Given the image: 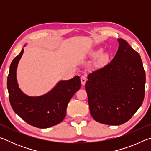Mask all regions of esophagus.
Instances as JSON below:
<instances>
[{
  "label": "esophagus",
  "instance_id": "1",
  "mask_svg": "<svg viewBox=\"0 0 151 151\" xmlns=\"http://www.w3.org/2000/svg\"><path fill=\"white\" fill-rule=\"evenodd\" d=\"M86 80H87V78H86V76H85V75L82 76L81 77V81L82 85H85V83H86Z\"/></svg>",
  "mask_w": 151,
  "mask_h": 151
}]
</instances>
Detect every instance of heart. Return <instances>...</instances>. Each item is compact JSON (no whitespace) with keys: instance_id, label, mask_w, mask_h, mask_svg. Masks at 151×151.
Returning <instances> with one entry per match:
<instances>
[{"instance_id":"b5f03b06","label":"heart","mask_w":151,"mask_h":151,"mask_svg":"<svg viewBox=\"0 0 151 151\" xmlns=\"http://www.w3.org/2000/svg\"><path fill=\"white\" fill-rule=\"evenodd\" d=\"M101 51H102L101 49H99V50H96L95 52H94L93 55L96 56L97 55H99V53L101 52ZM107 60H108V55H107V54H106V53H103V54L100 55L98 58V62L100 64L105 63L107 61Z\"/></svg>"}]
</instances>
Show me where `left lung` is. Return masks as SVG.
I'll return each instance as SVG.
<instances>
[{
  "label": "left lung",
  "instance_id": "1",
  "mask_svg": "<svg viewBox=\"0 0 151 151\" xmlns=\"http://www.w3.org/2000/svg\"><path fill=\"white\" fill-rule=\"evenodd\" d=\"M118 41L113 59L89 73L85 84L92 117L109 125L131 119L145 97L146 76L140 56L125 40Z\"/></svg>",
  "mask_w": 151,
  "mask_h": 151
}]
</instances>
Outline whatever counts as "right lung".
I'll use <instances>...</instances> for the list:
<instances>
[{
    "label": "right lung",
    "mask_w": 151,
    "mask_h": 151,
    "mask_svg": "<svg viewBox=\"0 0 151 151\" xmlns=\"http://www.w3.org/2000/svg\"><path fill=\"white\" fill-rule=\"evenodd\" d=\"M24 49L12 61L7 78L9 101L13 111L33 127L46 129L55 126L65 119L66 107L73 96L81 88V79L76 76L61 81L49 93L32 97L24 94L18 86L16 71Z\"/></svg>",
    "instance_id": "add662e5"
}]
</instances>
